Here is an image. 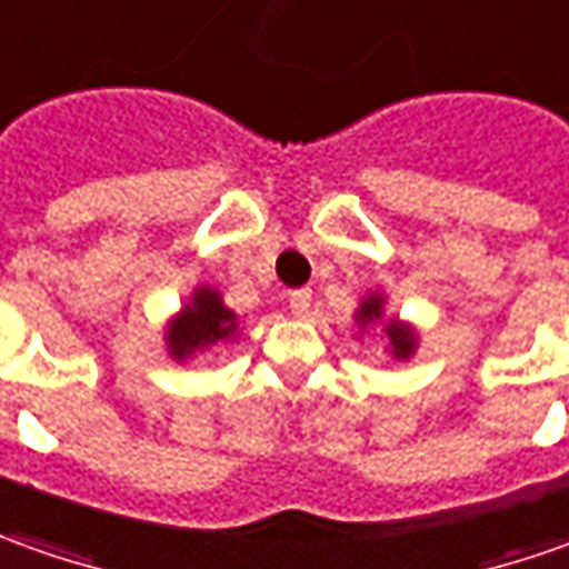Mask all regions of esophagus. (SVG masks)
<instances>
[{
  "mask_svg": "<svg viewBox=\"0 0 569 569\" xmlns=\"http://www.w3.org/2000/svg\"><path fill=\"white\" fill-rule=\"evenodd\" d=\"M308 308H311V292H308V289H296V292H289V311H292L296 318H305V315H308Z\"/></svg>",
  "mask_w": 569,
  "mask_h": 569,
  "instance_id": "esophagus-1",
  "label": "esophagus"
}]
</instances>
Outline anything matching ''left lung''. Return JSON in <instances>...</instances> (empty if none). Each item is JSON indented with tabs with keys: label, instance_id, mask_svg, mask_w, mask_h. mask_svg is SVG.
<instances>
[{
	"label": "left lung",
	"instance_id": "obj_1",
	"mask_svg": "<svg viewBox=\"0 0 569 569\" xmlns=\"http://www.w3.org/2000/svg\"><path fill=\"white\" fill-rule=\"evenodd\" d=\"M378 318H381V299H378V296H371V299L362 302V308H359V321L368 323V321H378ZM387 337H390V346H393V356H397V359H406V356L412 352V346H416L412 333H409L406 327H400L397 321L387 323Z\"/></svg>",
	"mask_w": 569,
	"mask_h": 569
}]
</instances>
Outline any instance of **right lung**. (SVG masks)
I'll use <instances>...</instances> for the list:
<instances>
[{"label": "right lung", "mask_w": 569, "mask_h": 569, "mask_svg": "<svg viewBox=\"0 0 569 569\" xmlns=\"http://www.w3.org/2000/svg\"><path fill=\"white\" fill-rule=\"evenodd\" d=\"M232 330H236V315L220 302V296L210 289H198L182 318L169 327V352L176 359H186L204 346L226 340Z\"/></svg>", "instance_id": "add662e5"}]
</instances>
